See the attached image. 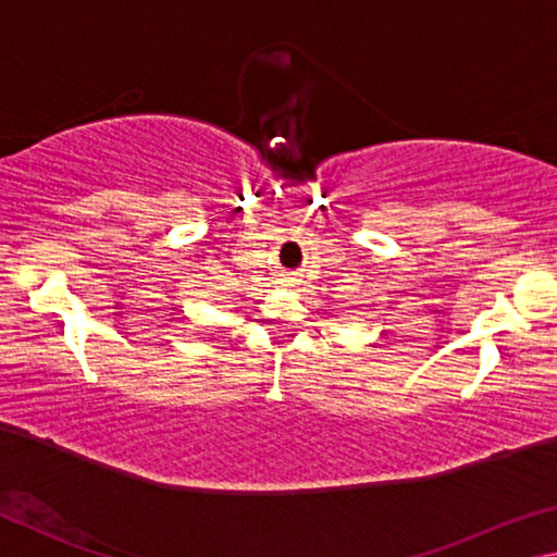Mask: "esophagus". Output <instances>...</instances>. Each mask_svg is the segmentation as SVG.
Segmentation results:
<instances>
[{
    "label": "esophagus",
    "instance_id": "esophagus-1",
    "mask_svg": "<svg viewBox=\"0 0 557 557\" xmlns=\"http://www.w3.org/2000/svg\"><path fill=\"white\" fill-rule=\"evenodd\" d=\"M292 282H295V277L287 275V277H285V285H292Z\"/></svg>",
    "mask_w": 557,
    "mask_h": 557
}]
</instances>
